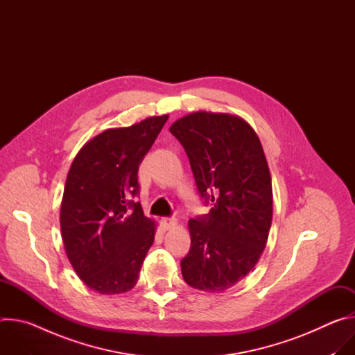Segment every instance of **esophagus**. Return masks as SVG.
<instances>
[{
	"label": "esophagus",
	"mask_w": 355,
	"mask_h": 355,
	"mask_svg": "<svg viewBox=\"0 0 355 355\" xmlns=\"http://www.w3.org/2000/svg\"><path fill=\"white\" fill-rule=\"evenodd\" d=\"M160 223H162V227L164 230H170V229H173L177 225V219L173 218V216H166V218H162Z\"/></svg>",
	"instance_id": "esophagus-1"
}]
</instances>
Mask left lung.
Masks as SVG:
<instances>
[{
    "label": "left lung",
    "instance_id": "8db88e82",
    "mask_svg": "<svg viewBox=\"0 0 355 355\" xmlns=\"http://www.w3.org/2000/svg\"><path fill=\"white\" fill-rule=\"evenodd\" d=\"M182 144L207 215L191 219L181 260L188 285L222 292L257 264L272 220V185L259 136L239 116L193 112L170 128Z\"/></svg>",
    "mask_w": 355,
    "mask_h": 355
}]
</instances>
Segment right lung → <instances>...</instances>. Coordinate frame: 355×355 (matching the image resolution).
Wrapping results in <instances>:
<instances>
[{
  "mask_svg": "<svg viewBox=\"0 0 355 355\" xmlns=\"http://www.w3.org/2000/svg\"><path fill=\"white\" fill-rule=\"evenodd\" d=\"M168 115L108 129L76 156L60 209L67 257L83 282L103 295L135 286L155 222L143 215L137 171Z\"/></svg>",
  "mask_w": 355,
  "mask_h": 355,
  "instance_id": "right-lung-1",
  "label": "right lung"
}]
</instances>
